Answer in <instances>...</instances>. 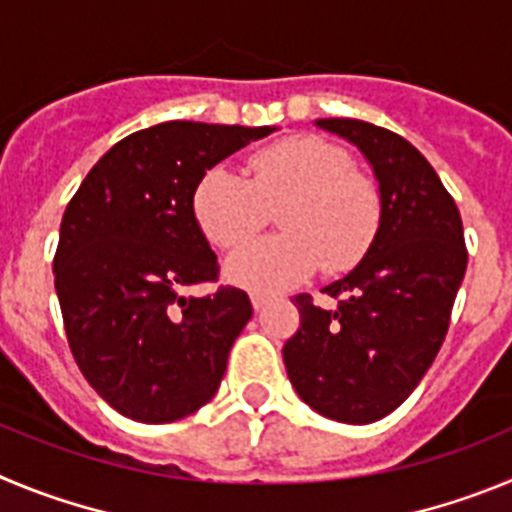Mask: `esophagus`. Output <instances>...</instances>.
<instances>
[{"instance_id": "esophagus-1", "label": "esophagus", "mask_w": 512, "mask_h": 512, "mask_svg": "<svg viewBox=\"0 0 512 512\" xmlns=\"http://www.w3.org/2000/svg\"><path fill=\"white\" fill-rule=\"evenodd\" d=\"M250 301H252V308H255V311H260V308H265L267 303L273 301V296H270V293H262V290H252Z\"/></svg>"}]
</instances>
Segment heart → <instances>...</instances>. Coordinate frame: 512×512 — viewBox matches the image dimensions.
Instances as JSON below:
<instances>
[{
	"label": "heart",
	"mask_w": 512,
	"mask_h": 512,
	"mask_svg": "<svg viewBox=\"0 0 512 512\" xmlns=\"http://www.w3.org/2000/svg\"><path fill=\"white\" fill-rule=\"evenodd\" d=\"M278 204L283 232L255 239L229 257L234 283L278 290L306 280L319 265L326 273H344L370 250L382 216L375 181L354 170L347 150L311 135L252 153L250 178L224 163L211 165L191 196L196 224L224 250L260 232Z\"/></svg>",
	"instance_id": "b5f03b06"
}]
</instances>
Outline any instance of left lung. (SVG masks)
Returning <instances> with one entry per match:
<instances>
[{
	"label": "left lung",
	"mask_w": 512,
	"mask_h": 512,
	"mask_svg": "<svg viewBox=\"0 0 512 512\" xmlns=\"http://www.w3.org/2000/svg\"><path fill=\"white\" fill-rule=\"evenodd\" d=\"M359 147L380 186L382 216L352 273L326 285L321 308L296 296L301 326L283 347L303 403L342 423L388 416L416 390L444 344L467 270L462 216L408 140L362 119H316Z\"/></svg>",
	"instance_id": "1"
}]
</instances>
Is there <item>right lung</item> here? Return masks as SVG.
Masks as SVG:
<instances>
[{
	"instance_id": "obj_1",
	"label": "right lung",
	"mask_w": 512,
	"mask_h": 512,
	"mask_svg": "<svg viewBox=\"0 0 512 512\" xmlns=\"http://www.w3.org/2000/svg\"><path fill=\"white\" fill-rule=\"evenodd\" d=\"M270 132L178 119L132 132L66 206L53 273L68 347L91 388L132 421H178L219 390L252 303L232 285L186 296L219 278L191 196L204 170Z\"/></svg>"
}]
</instances>
